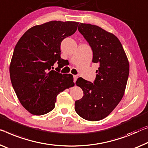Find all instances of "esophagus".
Segmentation results:
<instances>
[{"label":"esophagus","instance_id":"34e87169","mask_svg":"<svg viewBox=\"0 0 148 148\" xmlns=\"http://www.w3.org/2000/svg\"><path fill=\"white\" fill-rule=\"evenodd\" d=\"M77 78H78V76L77 75H73V79H74V82H75L77 81Z\"/></svg>","mask_w":148,"mask_h":148}]
</instances>
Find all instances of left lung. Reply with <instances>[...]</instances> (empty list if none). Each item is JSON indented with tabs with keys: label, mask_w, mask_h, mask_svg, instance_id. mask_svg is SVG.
I'll use <instances>...</instances> for the list:
<instances>
[{
	"label": "left lung",
	"mask_w": 148,
	"mask_h": 148,
	"mask_svg": "<svg viewBox=\"0 0 148 148\" xmlns=\"http://www.w3.org/2000/svg\"><path fill=\"white\" fill-rule=\"evenodd\" d=\"M78 30L89 44L92 62L99 64L94 83L79 78L76 85L83 90L75 110L83 119L98 121L112 112L124 96L130 65L123 47L116 36L101 27L80 23Z\"/></svg>",
	"instance_id": "left-lung-1"
}]
</instances>
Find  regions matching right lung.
<instances>
[{
    "label": "right lung",
    "mask_w": 148,
    "mask_h": 148,
    "mask_svg": "<svg viewBox=\"0 0 148 148\" xmlns=\"http://www.w3.org/2000/svg\"><path fill=\"white\" fill-rule=\"evenodd\" d=\"M79 22L50 21L28 29L16 45L10 65L14 90L24 108L40 116L55 108L57 96L74 86L71 74L52 70L60 64L61 43L75 32Z\"/></svg>",
    "instance_id": "add662e5"
}]
</instances>
